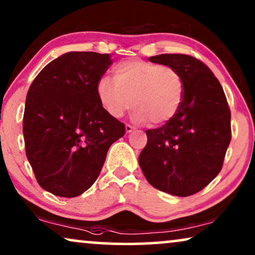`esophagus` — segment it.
<instances>
[{
    "mask_svg": "<svg viewBox=\"0 0 255 255\" xmlns=\"http://www.w3.org/2000/svg\"><path fill=\"white\" fill-rule=\"evenodd\" d=\"M125 131H127V133H131V132L134 131V128L131 127L130 124H128L127 127H125Z\"/></svg>",
    "mask_w": 255,
    "mask_h": 255,
    "instance_id": "obj_1",
    "label": "esophagus"
}]
</instances>
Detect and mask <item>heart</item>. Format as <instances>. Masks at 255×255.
<instances>
[{
    "label": "heart",
    "instance_id": "heart-1",
    "mask_svg": "<svg viewBox=\"0 0 255 255\" xmlns=\"http://www.w3.org/2000/svg\"><path fill=\"white\" fill-rule=\"evenodd\" d=\"M180 73L169 66L125 60L114 68V80L101 79L97 99L110 116L123 117L133 104V120L160 125L172 120L183 100Z\"/></svg>",
    "mask_w": 255,
    "mask_h": 255
}]
</instances>
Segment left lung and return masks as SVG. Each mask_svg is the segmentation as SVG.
I'll return each instance as SVG.
<instances>
[{
	"instance_id": "8db88e82",
	"label": "left lung",
	"mask_w": 255,
	"mask_h": 255,
	"mask_svg": "<svg viewBox=\"0 0 255 255\" xmlns=\"http://www.w3.org/2000/svg\"><path fill=\"white\" fill-rule=\"evenodd\" d=\"M149 61L176 69L183 79L184 93L172 120L146 130L147 144L139 155V166L156 189L190 196L221 172L231 141V111L221 83L198 59L159 54Z\"/></svg>"
}]
</instances>
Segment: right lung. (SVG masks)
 <instances>
[{
	"mask_svg": "<svg viewBox=\"0 0 255 255\" xmlns=\"http://www.w3.org/2000/svg\"><path fill=\"white\" fill-rule=\"evenodd\" d=\"M110 54L68 52L31 83L23 117L26 158L39 186L60 197L85 193L100 175L108 149L125 133L97 99Z\"/></svg>",
	"mask_w": 255,
	"mask_h": 255,
	"instance_id": "add662e5",
	"label": "right lung"
}]
</instances>
